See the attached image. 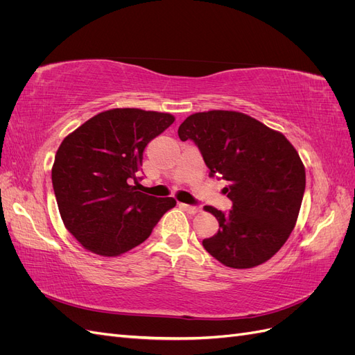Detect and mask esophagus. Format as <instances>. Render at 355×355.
<instances>
[{
	"label": "esophagus",
	"instance_id": "34e87169",
	"mask_svg": "<svg viewBox=\"0 0 355 355\" xmlns=\"http://www.w3.org/2000/svg\"><path fill=\"white\" fill-rule=\"evenodd\" d=\"M180 207L184 209L187 213H189V214H197V213H200V211H201V209H200V207L189 206V204H184V202H180Z\"/></svg>",
	"mask_w": 355,
	"mask_h": 355
}]
</instances>
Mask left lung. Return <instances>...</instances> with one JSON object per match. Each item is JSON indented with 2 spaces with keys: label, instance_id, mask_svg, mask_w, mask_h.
<instances>
[{
  "label": "left lung",
  "instance_id": "obj_1",
  "mask_svg": "<svg viewBox=\"0 0 355 355\" xmlns=\"http://www.w3.org/2000/svg\"><path fill=\"white\" fill-rule=\"evenodd\" d=\"M180 141H194L210 178L228 182V214L204 210L219 231L202 240L214 259L235 270L266 262L292 234L305 192V167L286 136L250 115L213 110L189 115L179 125Z\"/></svg>",
  "mask_w": 355,
  "mask_h": 355
}]
</instances>
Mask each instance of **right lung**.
<instances>
[{"label": "right lung", "mask_w": 355, "mask_h": 355, "mask_svg": "<svg viewBox=\"0 0 355 355\" xmlns=\"http://www.w3.org/2000/svg\"><path fill=\"white\" fill-rule=\"evenodd\" d=\"M167 112L137 108L103 111L63 139L51 167L65 228L85 250L120 256L144 243L176 206L137 191L144 149L173 124Z\"/></svg>", "instance_id": "add662e5"}]
</instances>
